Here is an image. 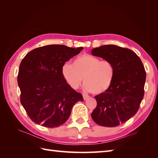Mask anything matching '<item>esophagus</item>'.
Returning <instances> with one entry per match:
<instances>
[{
  "label": "esophagus",
  "instance_id": "1",
  "mask_svg": "<svg viewBox=\"0 0 158 158\" xmlns=\"http://www.w3.org/2000/svg\"><path fill=\"white\" fill-rule=\"evenodd\" d=\"M83 98L84 99V100H85L87 99H88L89 98V96L88 95L85 94H83Z\"/></svg>",
  "mask_w": 158,
  "mask_h": 158
}]
</instances>
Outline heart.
Segmentation results:
<instances>
[{"instance_id":"1","label":"heart","mask_w":158,"mask_h":158,"mask_svg":"<svg viewBox=\"0 0 158 158\" xmlns=\"http://www.w3.org/2000/svg\"><path fill=\"white\" fill-rule=\"evenodd\" d=\"M65 81L70 88L77 89L83 79L84 89L94 94L107 91L113 81L115 69L109 60L83 54L77 57L73 64L65 62L61 69Z\"/></svg>"}]
</instances>
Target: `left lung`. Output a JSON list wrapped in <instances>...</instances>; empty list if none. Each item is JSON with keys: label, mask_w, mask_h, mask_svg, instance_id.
Returning <instances> with one entry per match:
<instances>
[{"label": "left lung", "mask_w": 158, "mask_h": 158, "mask_svg": "<svg viewBox=\"0 0 158 158\" xmlns=\"http://www.w3.org/2000/svg\"><path fill=\"white\" fill-rule=\"evenodd\" d=\"M92 54L113 64L115 76L111 86L95 96L94 122L101 126L115 127L136 113L144 96L146 72L139 57L132 50L115 45H102Z\"/></svg>", "instance_id": "8db88e82"}]
</instances>
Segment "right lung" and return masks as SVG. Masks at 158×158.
Masks as SVG:
<instances>
[{"instance_id":"1","label":"right lung","mask_w":158,"mask_h":158,"mask_svg":"<svg viewBox=\"0 0 158 158\" xmlns=\"http://www.w3.org/2000/svg\"><path fill=\"white\" fill-rule=\"evenodd\" d=\"M83 49L46 45L32 50L22 60L18 76L20 101L35 123L47 127L61 126L74 105L83 101L81 94L67 84L61 72L63 64Z\"/></svg>"}]
</instances>
